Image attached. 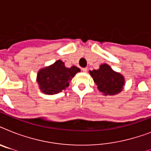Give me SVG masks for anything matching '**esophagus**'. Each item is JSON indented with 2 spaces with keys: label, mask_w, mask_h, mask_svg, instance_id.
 Listing matches in <instances>:
<instances>
[{
  "label": "esophagus",
  "mask_w": 151,
  "mask_h": 151,
  "mask_svg": "<svg viewBox=\"0 0 151 151\" xmlns=\"http://www.w3.org/2000/svg\"><path fill=\"white\" fill-rule=\"evenodd\" d=\"M88 69L87 68H82V71L83 72H87Z\"/></svg>",
  "instance_id": "obj_1"
}]
</instances>
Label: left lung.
<instances>
[{"instance_id":"obj_1","label":"left lung","mask_w":151,"mask_h":151,"mask_svg":"<svg viewBox=\"0 0 151 151\" xmlns=\"http://www.w3.org/2000/svg\"><path fill=\"white\" fill-rule=\"evenodd\" d=\"M97 88L104 96L117 95L123 89L124 78L121 73L115 72L107 64H102L98 70L89 71Z\"/></svg>"}]
</instances>
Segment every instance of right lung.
<instances>
[{"instance_id":"add662e5","label":"right lung","mask_w":151,"mask_h":151,"mask_svg":"<svg viewBox=\"0 0 151 151\" xmlns=\"http://www.w3.org/2000/svg\"><path fill=\"white\" fill-rule=\"evenodd\" d=\"M81 71L77 66L67 68L61 60H57L49 66L41 69L37 76V82L43 93L57 94L66 89L76 73Z\"/></svg>"}]
</instances>
